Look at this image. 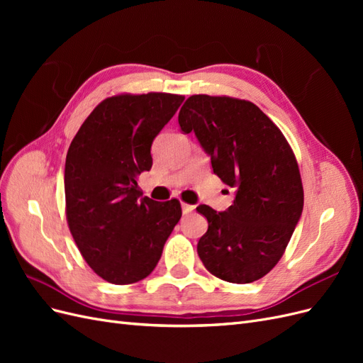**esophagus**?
I'll list each match as a JSON object with an SVG mask.
<instances>
[{
	"instance_id": "34e87169",
	"label": "esophagus",
	"mask_w": 363,
	"mask_h": 363,
	"mask_svg": "<svg viewBox=\"0 0 363 363\" xmlns=\"http://www.w3.org/2000/svg\"><path fill=\"white\" fill-rule=\"evenodd\" d=\"M182 208H183V213H184V215H188V213H191V212L194 211L195 206L188 204V203H182Z\"/></svg>"
}]
</instances>
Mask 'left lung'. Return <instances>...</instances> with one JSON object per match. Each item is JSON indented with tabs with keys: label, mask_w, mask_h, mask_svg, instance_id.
<instances>
[{
	"label": "left lung",
	"mask_w": 363,
	"mask_h": 363,
	"mask_svg": "<svg viewBox=\"0 0 363 363\" xmlns=\"http://www.w3.org/2000/svg\"><path fill=\"white\" fill-rule=\"evenodd\" d=\"M179 124L194 131L213 172L236 188L233 204L196 207L208 228L196 245L206 269L230 283H251L277 265L303 212L304 192L294 151L260 108L233 96L192 95Z\"/></svg>",
	"instance_id": "1"
}]
</instances>
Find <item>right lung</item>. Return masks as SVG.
<instances>
[{"label":"right lung","instance_id":"1","mask_svg":"<svg viewBox=\"0 0 363 363\" xmlns=\"http://www.w3.org/2000/svg\"><path fill=\"white\" fill-rule=\"evenodd\" d=\"M183 100L167 92L108 96L71 142L65 163L68 227L87 265L108 283L150 276L180 221V201L140 199L136 175L151 169L152 140Z\"/></svg>","mask_w":363,"mask_h":363}]
</instances>
